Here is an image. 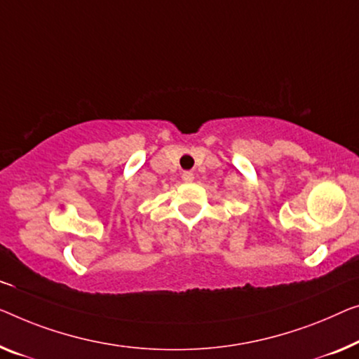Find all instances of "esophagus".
<instances>
[{
	"mask_svg": "<svg viewBox=\"0 0 359 359\" xmlns=\"http://www.w3.org/2000/svg\"><path fill=\"white\" fill-rule=\"evenodd\" d=\"M182 179H184V182H191L195 179V174L191 172V170H185V172L182 174Z\"/></svg>",
	"mask_w": 359,
	"mask_h": 359,
	"instance_id": "esophagus-1",
	"label": "esophagus"
}]
</instances>
